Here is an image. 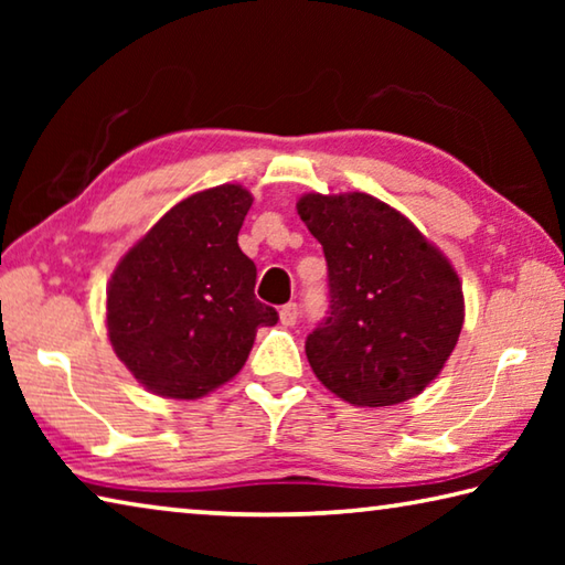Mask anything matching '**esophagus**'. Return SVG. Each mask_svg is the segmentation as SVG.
Masks as SVG:
<instances>
[{
  "instance_id": "obj_1",
  "label": "esophagus",
  "mask_w": 565,
  "mask_h": 565,
  "mask_svg": "<svg viewBox=\"0 0 565 565\" xmlns=\"http://www.w3.org/2000/svg\"><path fill=\"white\" fill-rule=\"evenodd\" d=\"M279 319H281L284 327H294L296 319H299V306H296V303H286V306H281Z\"/></svg>"
}]
</instances>
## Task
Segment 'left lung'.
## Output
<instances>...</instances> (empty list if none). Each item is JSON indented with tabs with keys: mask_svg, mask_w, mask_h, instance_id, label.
Here are the masks:
<instances>
[{
	"mask_svg": "<svg viewBox=\"0 0 565 565\" xmlns=\"http://www.w3.org/2000/svg\"><path fill=\"white\" fill-rule=\"evenodd\" d=\"M296 209L329 266V317L306 337L313 374L353 406L418 396L463 329V289L451 262L371 194H303Z\"/></svg>",
	"mask_w": 565,
	"mask_h": 565,
	"instance_id": "8db88e82",
	"label": "left lung"
}]
</instances>
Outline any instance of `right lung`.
I'll return each instance as SVG.
<instances>
[{"mask_svg":"<svg viewBox=\"0 0 565 565\" xmlns=\"http://www.w3.org/2000/svg\"><path fill=\"white\" fill-rule=\"evenodd\" d=\"M252 194L222 184L171 206L121 256L107 286L111 349L151 394L194 401L232 381L256 329L279 313L254 296L238 248Z\"/></svg>","mask_w":565,"mask_h":565,"instance_id":"obj_1","label":"right lung"}]
</instances>
